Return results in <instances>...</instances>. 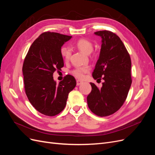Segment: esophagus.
<instances>
[{"label":"esophagus","instance_id":"esophagus-1","mask_svg":"<svg viewBox=\"0 0 155 155\" xmlns=\"http://www.w3.org/2000/svg\"><path fill=\"white\" fill-rule=\"evenodd\" d=\"M82 83H83V82H82L81 81H80V80H77V81H76V85H77L78 86V85H80Z\"/></svg>","mask_w":155,"mask_h":155}]
</instances>
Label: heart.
Here are the masks:
<instances>
[{
    "label": "heart",
    "instance_id": "obj_1",
    "mask_svg": "<svg viewBox=\"0 0 155 155\" xmlns=\"http://www.w3.org/2000/svg\"><path fill=\"white\" fill-rule=\"evenodd\" d=\"M75 46L85 54H91L94 49V45L92 42L86 39L78 40L75 43ZM60 54L64 61H68L71 55V51L68 46H63L60 49ZM89 70H90V68L88 67H78L72 70V74L77 78L82 79Z\"/></svg>",
    "mask_w": 155,
    "mask_h": 155
}]
</instances>
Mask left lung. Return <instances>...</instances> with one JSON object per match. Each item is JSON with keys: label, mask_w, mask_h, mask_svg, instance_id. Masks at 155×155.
<instances>
[{"label": "left lung", "mask_w": 155, "mask_h": 155, "mask_svg": "<svg viewBox=\"0 0 155 155\" xmlns=\"http://www.w3.org/2000/svg\"><path fill=\"white\" fill-rule=\"evenodd\" d=\"M94 34L101 37L102 44L92 76L105 81L100 88L90 83L92 91L87 104L94 114L104 117L118 110L127 97L132 83L131 60L123 42L114 33L103 30Z\"/></svg>", "instance_id": "8db88e82"}]
</instances>
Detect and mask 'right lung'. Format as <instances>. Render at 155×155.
Returning <instances> with one entry per match:
<instances>
[{"mask_svg": "<svg viewBox=\"0 0 155 155\" xmlns=\"http://www.w3.org/2000/svg\"><path fill=\"white\" fill-rule=\"evenodd\" d=\"M72 36L46 31L32 43L22 66L26 94L40 113L48 116L59 114L66 106L68 94L76 85L75 78L67 75L59 85L53 74L64 66L60 49Z\"/></svg>", "mask_w": 155, "mask_h": 155, "instance_id": "obj_1", "label": "right lung"}]
</instances>
